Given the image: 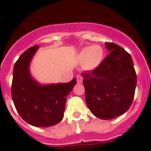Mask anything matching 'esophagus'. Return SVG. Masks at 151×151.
<instances>
[{
	"label": "esophagus",
	"mask_w": 151,
	"mask_h": 151,
	"mask_svg": "<svg viewBox=\"0 0 151 151\" xmlns=\"http://www.w3.org/2000/svg\"><path fill=\"white\" fill-rule=\"evenodd\" d=\"M82 81H83L82 76L80 75V74L77 75V81H78V83H81L82 82Z\"/></svg>",
	"instance_id": "obj_1"
}]
</instances>
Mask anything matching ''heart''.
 I'll return each mask as SVG.
<instances>
[{"label":"heart","mask_w":151,"mask_h":151,"mask_svg":"<svg viewBox=\"0 0 151 151\" xmlns=\"http://www.w3.org/2000/svg\"><path fill=\"white\" fill-rule=\"evenodd\" d=\"M104 56V50L99 45L85 47L81 51L78 55L79 60L85 63L87 70H94L99 66Z\"/></svg>","instance_id":"obj_1"}]
</instances>
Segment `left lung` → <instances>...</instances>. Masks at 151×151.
I'll use <instances>...</instances> for the list:
<instances>
[{
  "instance_id": "obj_1",
  "label": "left lung",
  "mask_w": 151,
  "mask_h": 151,
  "mask_svg": "<svg viewBox=\"0 0 151 151\" xmlns=\"http://www.w3.org/2000/svg\"><path fill=\"white\" fill-rule=\"evenodd\" d=\"M105 44L110 53L98 67L81 75L90 111L100 119L110 120L131 106L137 78L129 52L112 42Z\"/></svg>"
}]
</instances>
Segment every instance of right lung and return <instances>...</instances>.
Wrapping results in <instances>:
<instances>
[{
	"mask_svg": "<svg viewBox=\"0 0 151 151\" xmlns=\"http://www.w3.org/2000/svg\"><path fill=\"white\" fill-rule=\"evenodd\" d=\"M39 46L25 51L15 62L12 83V97L20 117L36 127H49L63 118L66 97L77 79L68 83L41 85L29 74V66Z\"/></svg>",
	"mask_w": 151,
	"mask_h": 151,
	"instance_id": "right-lung-1",
	"label": "right lung"
}]
</instances>
